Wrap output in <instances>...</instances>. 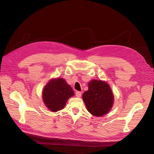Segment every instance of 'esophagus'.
I'll list each match as a JSON object with an SVG mask.
<instances>
[{"label": "esophagus", "instance_id": "1", "mask_svg": "<svg viewBox=\"0 0 154 154\" xmlns=\"http://www.w3.org/2000/svg\"><path fill=\"white\" fill-rule=\"evenodd\" d=\"M76 96L78 97H80L82 96V92L80 91H76Z\"/></svg>", "mask_w": 154, "mask_h": 154}]
</instances>
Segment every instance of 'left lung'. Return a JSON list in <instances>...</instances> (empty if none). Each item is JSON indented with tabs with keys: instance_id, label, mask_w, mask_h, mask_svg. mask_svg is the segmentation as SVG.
I'll return each mask as SVG.
<instances>
[{
	"instance_id": "8db88e82",
	"label": "left lung",
	"mask_w": 154,
	"mask_h": 154,
	"mask_svg": "<svg viewBox=\"0 0 154 154\" xmlns=\"http://www.w3.org/2000/svg\"><path fill=\"white\" fill-rule=\"evenodd\" d=\"M88 86V91L83 94L87 110L97 117L108 113L114 102V95L110 86L103 81L97 80H91Z\"/></svg>"
}]
</instances>
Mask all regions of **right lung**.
<instances>
[{
  "label": "right lung",
  "instance_id": "right-lung-1",
  "mask_svg": "<svg viewBox=\"0 0 154 154\" xmlns=\"http://www.w3.org/2000/svg\"><path fill=\"white\" fill-rule=\"evenodd\" d=\"M74 95L72 88L63 78L51 80L42 91L44 103L54 112L63 109L69 97Z\"/></svg>",
  "mask_w": 154,
  "mask_h": 154
}]
</instances>
